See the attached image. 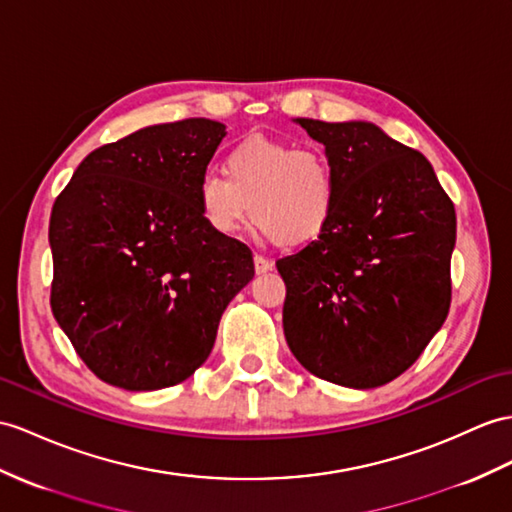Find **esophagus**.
<instances>
[{
  "label": "esophagus",
  "instance_id": "esophagus-1",
  "mask_svg": "<svg viewBox=\"0 0 512 512\" xmlns=\"http://www.w3.org/2000/svg\"><path fill=\"white\" fill-rule=\"evenodd\" d=\"M254 269H256V273L260 276V273H267V271H271L273 269V260H269V258H265V256H254Z\"/></svg>",
  "mask_w": 512,
  "mask_h": 512
}]
</instances>
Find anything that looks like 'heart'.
<instances>
[{
  "instance_id": "obj_1",
  "label": "heart",
  "mask_w": 512,
  "mask_h": 512,
  "mask_svg": "<svg viewBox=\"0 0 512 512\" xmlns=\"http://www.w3.org/2000/svg\"><path fill=\"white\" fill-rule=\"evenodd\" d=\"M221 173L208 171L197 184L206 226L234 236L252 217L256 228L284 245L317 239L336 210V176L319 149L249 136L234 145Z\"/></svg>"
}]
</instances>
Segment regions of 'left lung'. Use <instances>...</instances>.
I'll return each mask as SVG.
<instances>
[{
	"label": "left lung",
	"instance_id": "1",
	"mask_svg": "<svg viewBox=\"0 0 512 512\" xmlns=\"http://www.w3.org/2000/svg\"><path fill=\"white\" fill-rule=\"evenodd\" d=\"M326 147L334 217L280 258L282 326L304 369L350 389L391 382L450 310L456 213L428 158L376 123L295 119Z\"/></svg>",
	"mask_w": 512,
	"mask_h": 512
}]
</instances>
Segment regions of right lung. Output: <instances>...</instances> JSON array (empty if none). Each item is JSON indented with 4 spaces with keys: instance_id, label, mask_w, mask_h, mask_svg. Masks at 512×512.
I'll list each match as a JSON object with an SVG mask.
<instances>
[{
    "instance_id": "obj_1",
    "label": "right lung",
    "mask_w": 512,
    "mask_h": 512,
    "mask_svg": "<svg viewBox=\"0 0 512 512\" xmlns=\"http://www.w3.org/2000/svg\"><path fill=\"white\" fill-rule=\"evenodd\" d=\"M226 126L160 123L95 149L52 208V313L99 380L173 386L204 365L254 278L247 245L206 226L197 184Z\"/></svg>"
}]
</instances>
